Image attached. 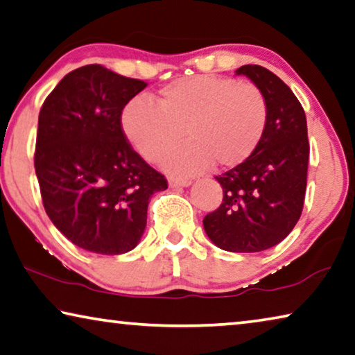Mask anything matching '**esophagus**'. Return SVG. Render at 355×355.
I'll return each instance as SVG.
<instances>
[{
  "label": "esophagus",
  "mask_w": 355,
  "mask_h": 355,
  "mask_svg": "<svg viewBox=\"0 0 355 355\" xmlns=\"http://www.w3.org/2000/svg\"><path fill=\"white\" fill-rule=\"evenodd\" d=\"M191 184L189 178H180V177H168V187L171 188H187Z\"/></svg>",
  "instance_id": "1"
}]
</instances>
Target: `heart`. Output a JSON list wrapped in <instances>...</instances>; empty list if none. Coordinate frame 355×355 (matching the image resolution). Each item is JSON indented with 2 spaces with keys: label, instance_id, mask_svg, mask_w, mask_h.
Wrapping results in <instances>:
<instances>
[{
  "label": "heart",
  "instance_id": "1",
  "mask_svg": "<svg viewBox=\"0 0 355 355\" xmlns=\"http://www.w3.org/2000/svg\"><path fill=\"white\" fill-rule=\"evenodd\" d=\"M268 105L254 83L198 74L180 77L147 99L129 103L121 115L125 136L137 153L156 161L182 140L188 144L162 159L167 171L196 173L211 162L232 168L251 157L266 134Z\"/></svg>",
  "mask_w": 355,
  "mask_h": 355
}]
</instances>
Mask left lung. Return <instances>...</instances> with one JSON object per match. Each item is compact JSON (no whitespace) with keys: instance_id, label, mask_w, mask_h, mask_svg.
Here are the masks:
<instances>
[{"instance_id":"left-lung-1","label":"left lung","mask_w":355,"mask_h":355,"mask_svg":"<svg viewBox=\"0 0 355 355\" xmlns=\"http://www.w3.org/2000/svg\"><path fill=\"white\" fill-rule=\"evenodd\" d=\"M266 96L268 121L254 153L243 164L215 177L223 204L204 218L218 248L257 252L284 240L300 219L306 191L309 144L306 116L292 89L257 64L235 71Z\"/></svg>"}]
</instances>
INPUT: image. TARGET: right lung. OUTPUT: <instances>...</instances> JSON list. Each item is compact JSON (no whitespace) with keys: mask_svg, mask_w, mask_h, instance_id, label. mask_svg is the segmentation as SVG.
I'll use <instances>...</instances> for the list:
<instances>
[{"mask_svg":"<svg viewBox=\"0 0 355 355\" xmlns=\"http://www.w3.org/2000/svg\"><path fill=\"white\" fill-rule=\"evenodd\" d=\"M145 87L87 64L61 78L39 112L35 168L42 204L82 250L115 256L136 248L150 198L167 189L121 128L123 109Z\"/></svg>","mask_w":355,"mask_h":355,"instance_id":"add662e5","label":"right lung"}]
</instances>
